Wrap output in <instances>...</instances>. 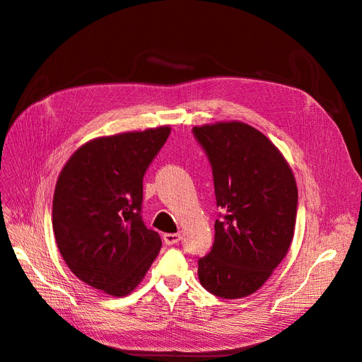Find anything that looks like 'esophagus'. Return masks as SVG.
Returning <instances> with one entry per match:
<instances>
[{
  "label": "esophagus",
  "mask_w": 362,
  "mask_h": 362,
  "mask_svg": "<svg viewBox=\"0 0 362 362\" xmlns=\"http://www.w3.org/2000/svg\"><path fill=\"white\" fill-rule=\"evenodd\" d=\"M180 233H163V243L167 245H173V244H177L180 241Z\"/></svg>",
  "instance_id": "esophagus-1"
}]
</instances>
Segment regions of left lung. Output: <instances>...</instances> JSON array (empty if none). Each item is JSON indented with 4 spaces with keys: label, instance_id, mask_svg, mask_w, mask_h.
I'll use <instances>...</instances> for the list:
<instances>
[{
    "label": "left lung",
    "instance_id": "obj_1",
    "mask_svg": "<svg viewBox=\"0 0 362 362\" xmlns=\"http://www.w3.org/2000/svg\"><path fill=\"white\" fill-rule=\"evenodd\" d=\"M208 156L216 208L212 250L199 259L204 290L223 298L257 291L290 249L297 185L290 165L264 133L240 121L194 127Z\"/></svg>",
    "mask_w": 362,
    "mask_h": 362
}]
</instances>
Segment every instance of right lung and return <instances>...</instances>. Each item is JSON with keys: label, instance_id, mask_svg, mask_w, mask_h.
Instances as JSON below:
<instances>
[{"label": "right lung", "instance_id": "1", "mask_svg": "<svg viewBox=\"0 0 362 362\" xmlns=\"http://www.w3.org/2000/svg\"><path fill=\"white\" fill-rule=\"evenodd\" d=\"M170 132L162 126L92 139L59 175L53 199L59 252L95 290L127 296L156 259L162 241L142 221V179Z\"/></svg>", "mask_w": 362, "mask_h": 362}]
</instances>
